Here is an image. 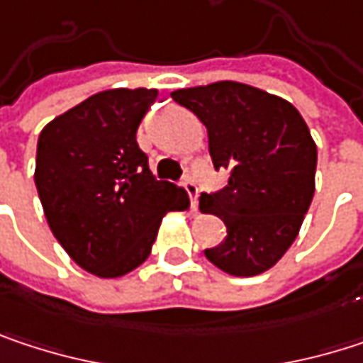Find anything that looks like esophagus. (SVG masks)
<instances>
[{
  "mask_svg": "<svg viewBox=\"0 0 363 363\" xmlns=\"http://www.w3.org/2000/svg\"><path fill=\"white\" fill-rule=\"evenodd\" d=\"M181 186L186 191V195H189V199H191V208L195 210L197 208V195H199V189H197V184L193 182V179H182Z\"/></svg>",
  "mask_w": 363,
  "mask_h": 363,
  "instance_id": "34e87169",
  "label": "esophagus"
}]
</instances>
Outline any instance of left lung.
Wrapping results in <instances>:
<instances>
[{
    "label": "left lung",
    "instance_id": "left-lung-1",
    "mask_svg": "<svg viewBox=\"0 0 363 363\" xmlns=\"http://www.w3.org/2000/svg\"><path fill=\"white\" fill-rule=\"evenodd\" d=\"M172 99L206 125L214 168L229 170L225 189L199 197V208L227 227L206 258L235 277L271 269L296 240L315 191L318 147L305 119L288 101L238 82L184 88Z\"/></svg>",
    "mask_w": 363,
    "mask_h": 363
}]
</instances>
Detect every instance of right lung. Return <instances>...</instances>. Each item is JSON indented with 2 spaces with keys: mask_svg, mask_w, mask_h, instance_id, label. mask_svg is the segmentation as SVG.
I'll use <instances>...</instances> for the list:
<instances>
[{
  "mask_svg": "<svg viewBox=\"0 0 363 363\" xmlns=\"http://www.w3.org/2000/svg\"><path fill=\"white\" fill-rule=\"evenodd\" d=\"M157 90L99 92L52 119L39 134L35 186L48 225L88 273L121 277L151 254L162 218L189 206L157 181L136 130Z\"/></svg>",
  "mask_w": 363,
  "mask_h": 363,
  "instance_id": "right-lung-1",
  "label": "right lung"
}]
</instances>
